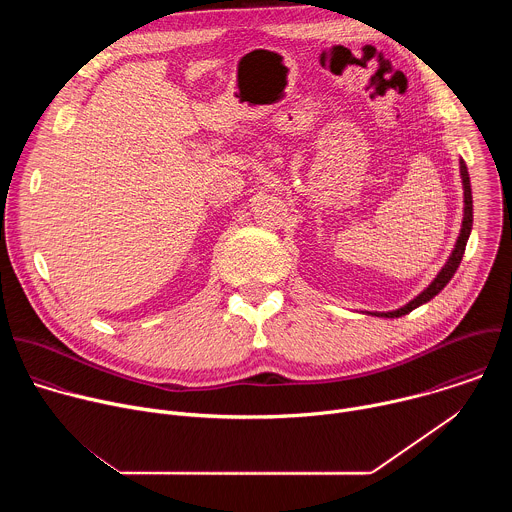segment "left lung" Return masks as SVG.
I'll return each instance as SVG.
<instances>
[{"label":"left lung","mask_w":512,"mask_h":512,"mask_svg":"<svg viewBox=\"0 0 512 512\" xmlns=\"http://www.w3.org/2000/svg\"><path fill=\"white\" fill-rule=\"evenodd\" d=\"M460 176H462V186H464V221H462V231H460V237L456 241V247L448 259V263L442 267V271L437 273V277L421 291V294L411 300L409 304H405L403 308L399 310H393V312H375L373 316H381V318H401L405 314H409L411 310L419 308L421 304L429 302L431 298H435L440 291L450 283V279L454 277L456 269L460 267V261L464 257V251H466V243H468V237H470V231H472V188H470V174H468V168L464 164V160H460Z\"/></svg>","instance_id":"1"}]
</instances>
